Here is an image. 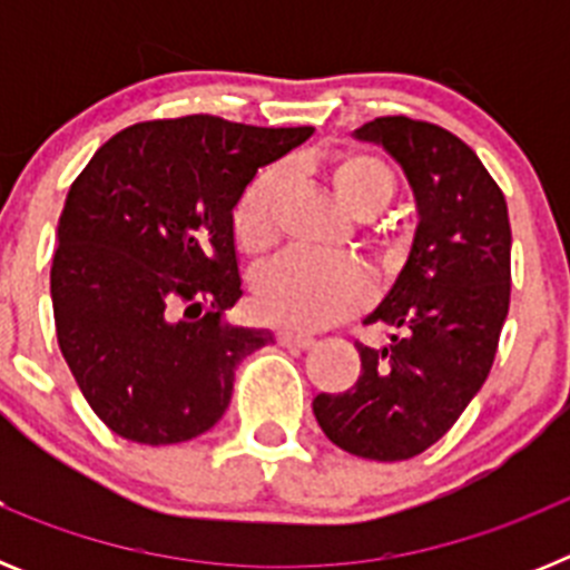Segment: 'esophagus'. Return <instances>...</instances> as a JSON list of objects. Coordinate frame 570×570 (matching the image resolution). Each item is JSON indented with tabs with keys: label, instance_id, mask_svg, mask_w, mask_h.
<instances>
[{
	"label": "esophagus",
	"instance_id": "esophagus-1",
	"mask_svg": "<svg viewBox=\"0 0 570 570\" xmlns=\"http://www.w3.org/2000/svg\"><path fill=\"white\" fill-rule=\"evenodd\" d=\"M276 342H279L282 347H291V351H308V347H314V336L308 334H299V331H279L276 334Z\"/></svg>",
	"mask_w": 570,
	"mask_h": 570
}]
</instances>
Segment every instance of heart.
Segmentation results:
<instances>
[{
	"label": "heart",
	"instance_id": "b5f03b06",
	"mask_svg": "<svg viewBox=\"0 0 570 570\" xmlns=\"http://www.w3.org/2000/svg\"><path fill=\"white\" fill-rule=\"evenodd\" d=\"M336 199L356 219H374L394 203L400 179L376 154L347 150L325 168ZM279 174L262 170L236 203L230 228L236 248L262 256L274 242V205ZM367 276L351 259H311L288 254L271 262L254 279V308L271 325L291 331L328 328L367 302Z\"/></svg>",
	"mask_w": 570,
	"mask_h": 570
}]
</instances>
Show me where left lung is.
<instances>
[{"label":"left lung","mask_w":570,"mask_h":570,"mask_svg":"<svg viewBox=\"0 0 570 570\" xmlns=\"http://www.w3.org/2000/svg\"><path fill=\"white\" fill-rule=\"evenodd\" d=\"M356 136L402 165L420 225L400 279L365 320L394 328L391 342H356L360 380L316 396L314 414L347 454L400 462L440 442L491 374L511 305V223L500 185L451 130L376 116Z\"/></svg>","instance_id":"left-lung-1"}]
</instances>
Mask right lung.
I'll return each instance as SVG.
<instances>
[{
	"label": "right lung",
	"instance_id": "right-lung-1",
	"mask_svg": "<svg viewBox=\"0 0 570 570\" xmlns=\"http://www.w3.org/2000/svg\"><path fill=\"white\" fill-rule=\"evenodd\" d=\"M314 128L223 116L150 119L110 136L73 179L57 228V340L94 414L130 442L174 445L223 420L239 362L274 342L223 322L242 296L239 196Z\"/></svg>",
	"mask_w": 570,
	"mask_h": 570
}]
</instances>
